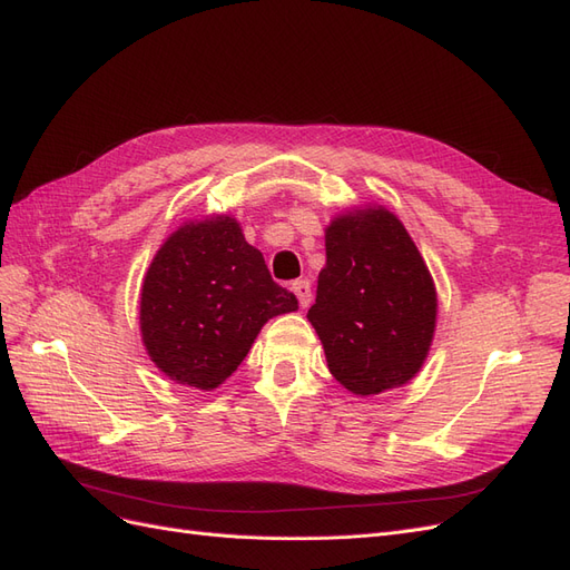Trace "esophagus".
I'll list each match as a JSON object with an SVG mask.
<instances>
[{"label":"esophagus","instance_id":"1","mask_svg":"<svg viewBox=\"0 0 570 570\" xmlns=\"http://www.w3.org/2000/svg\"><path fill=\"white\" fill-rule=\"evenodd\" d=\"M292 292H295V295H297L302 308H306L308 304H312V283H308L306 278L292 283Z\"/></svg>","mask_w":570,"mask_h":570}]
</instances>
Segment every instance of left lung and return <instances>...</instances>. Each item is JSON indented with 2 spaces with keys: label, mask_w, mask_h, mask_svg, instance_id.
<instances>
[{
  "label": "left lung",
  "mask_w": 570,
  "mask_h": 570,
  "mask_svg": "<svg viewBox=\"0 0 570 570\" xmlns=\"http://www.w3.org/2000/svg\"><path fill=\"white\" fill-rule=\"evenodd\" d=\"M438 295L402 220L383 206L325 228V268L308 308L337 383L368 396L409 383L435 333Z\"/></svg>",
  "instance_id": "8db88e82"
}]
</instances>
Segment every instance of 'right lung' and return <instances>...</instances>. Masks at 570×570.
Listing matches in <instances>:
<instances>
[{
	"label": "right lung",
	"instance_id": "right-lung-1",
	"mask_svg": "<svg viewBox=\"0 0 570 570\" xmlns=\"http://www.w3.org/2000/svg\"><path fill=\"white\" fill-rule=\"evenodd\" d=\"M297 312L230 216L185 223L142 283L140 331L149 358L170 381L218 387L243 364L264 323Z\"/></svg>",
	"mask_w": 570,
	"mask_h": 570
}]
</instances>
